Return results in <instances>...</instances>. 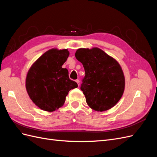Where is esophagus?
<instances>
[{"label": "esophagus", "instance_id": "obj_1", "mask_svg": "<svg viewBox=\"0 0 157 157\" xmlns=\"http://www.w3.org/2000/svg\"><path fill=\"white\" fill-rule=\"evenodd\" d=\"M76 82H77V83L78 84V85L79 86V85H80V80L78 79H77V80H76Z\"/></svg>", "mask_w": 157, "mask_h": 157}]
</instances>
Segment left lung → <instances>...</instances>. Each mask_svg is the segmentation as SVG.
<instances>
[{
    "label": "left lung",
    "mask_w": 157,
    "mask_h": 157,
    "mask_svg": "<svg viewBox=\"0 0 157 157\" xmlns=\"http://www.w3.org/2000/svg\"><path fill=\"white\" fill-rule=\"evenodd\" d=\"M75 57L84 68L80 90L90 107L101 112L115 106L122 96L125 85L120 65L98 48H80Z\"/></svg>",
    "instance_id": "8db88e82"
}]
</instances>
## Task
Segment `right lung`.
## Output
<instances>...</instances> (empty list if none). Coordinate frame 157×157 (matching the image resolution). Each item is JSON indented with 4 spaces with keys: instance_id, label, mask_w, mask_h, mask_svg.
I'll return each mask as SVG.
<instances>
[{
    "instance_id": "1",
    "label": "right lung",
    "mask_w": 157,
    "mask_h": 157,
    "mask_svg": "<svg viewBox=\"0 0 157 157\" xmlns=\"http://www.w3.org/2000/svg\"><path fill=\"white\" fill-rule=\"evenodd\" d=\"M69 55L67 50L52 49L42 55L30 68L26 78L28 94L36 105L54 111L63 105L71 89L78 87L71 80L63 64Z\"/></svg>"
}]
</instances>
